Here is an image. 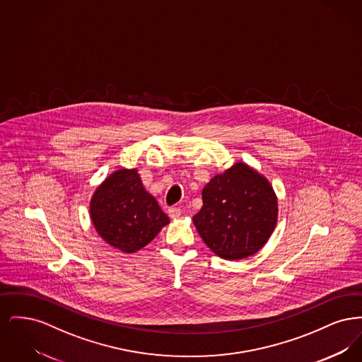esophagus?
<instances>
[{"label": "esophagus", "instance_id": "esophagus-1", "mask_svg": "<svg viewBox=\"0 0 362 362\" xmlns=\"http://www.w3.org/2000/svg\"><path fill=\"white\" fill-rule=\"evenodd\" d=\"M168 214H170L171 218H177L182 214V209L180 207H170L168 209Z\"/></svg>", "mask_w": 362, "mask_h": 362}]
</instances>
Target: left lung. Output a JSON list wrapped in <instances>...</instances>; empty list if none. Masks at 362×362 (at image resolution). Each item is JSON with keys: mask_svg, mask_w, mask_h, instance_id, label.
Listing matches in <instances>:
<instances>
[{"mask_svg": "<svg viewBox=\"0 0 362 362\" xmlns=\"http://www.w3.org/2000/svg\"><path fill=\"white\" fill-rule=\"evenodd\" d=\"M202 201L192 223L220 258L239 260L257 254L276 228V192L264 176L244 163L211 177Z\"/></svg>", "mask_w": 362, "mask_h": 362, "instance_id": "1", "label": "left lung"}]
</instances>
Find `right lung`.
<instances>
[{"mask_svg":"<svg viewBox=\"0 0 362 362\" xmlns=\"http://www.w3.org/2000/svg\"><path fill=\"white\" fill-rule=\"evenodd\" d=\"M90 220L99 236L122 252H137L155 239L168 216L144 189L137 170H118L96 189Z\"/></svg>","mask_w":362,"mask_h":362,"instance_id":"right-lung-1","label":"right lung"}]
</instances>
